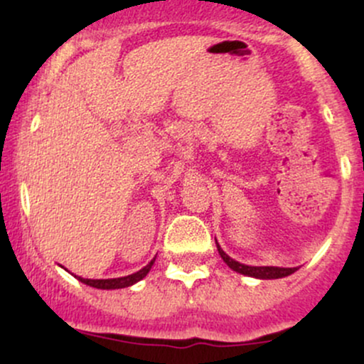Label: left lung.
<instances>
[{
	"label": "left lung",
	"instance_id": "obj_1",
	"mask_svg": "<svg viewBox=\"0 0 364 364\" xmlns=\"http://www.w3.org/2000/svg\"><path fill=\"white\" fill-rule=\"evenodd\" d=\"M217 243V241H215ZM217 250H219L220 258L231 267L232 270L237 274H243V275H250V277H257V279H281V277H287V275L294 274L296 267L292 269H284V267H252V265H245V263H240L236 260H232L228 253L220 248L219 243H217Z\"/></svg>",
	"mask_w": 364,
	"mask_h": 364
}]
</instances>
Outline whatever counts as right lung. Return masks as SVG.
Segmentation results:
<instances>
[{"mask_svg": "<svg viewBox=\"0 0 364 364\" xmlns=\"http://www.w3.org/2000/svg\"><path fill=\"white\" fill-rule=\"evenodd\" d=\"M154 262H156V258H154V260H150L149 265H145L144 269L139 270V272H135V274H132V275H127V277H118V279H83V277H78V275H75V277H77L80 282L87 284V286L97 287V289H121V287L133 286V284H135V282L141 281V279H144L145 275L149 274V270L152 269Z\"/></svg>", "mask_w": 364, "mask_h": 364, "instance_id": "obj_1", "label": "right lung"}]
</instances>
